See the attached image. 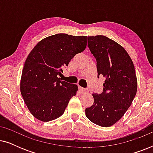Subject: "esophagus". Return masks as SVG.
<instances>
[{
  "mask_svg": "<svg viewBox=\"0 0 153 153\" xmlns=\"http://www.w3.org/2000/svg\"><path fill=\"white\" fill-rule=\"evenodd\" d=\"M79 89L80 90L81 92V93H88V90L85 89V88H82V87L79 86Z\"/></svg>",
  "mask_w": 153,
  "mask_h": 153,
  "instance_id": "obj_1",
  "label": "esophagus"
}]
</instances>
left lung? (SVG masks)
Wrapping results in <instances>:
<instances>
[{
    "label": "left lung",
    "mask_w": 153,
    "mask_h": 153,
    "mask_svg": "<svg viewBox=\"0 0 153 153\" xmlns=\"http://www.w3.org/2000/svg\"><path fill=\"white\" fill-rule=\"evenodd\" d=\"M88 46L97 60V77L103 76L105 81L103 92L93 94L94 103L85 108V116L96 125L111 127L122 118L134 99V66L126 50L104 35L88 37Z\"/></svg>",
    "instance_id": "left-lung-1"
}]
</instances>
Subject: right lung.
Segmentation results:
<instances>
[{
    "mask_svg": "<svg viewBox=\"0 0 153 153\" xmlns=\"http://www.w3.org/2000/svg\"><path fill=\"white\" fill-rule=\"evenodd\" d=\"M86 45L87 36L59 33L42 39L28 54L20 91L28 110L37 120L49 122L59 118L76 95L77 85L61 81L58 75Z\"/></svg>",
    "mask_w": 153,
    "mask_h": 153,
    "instance_id": "add662e5",
    "label": "right lung"
}]
</instances>
